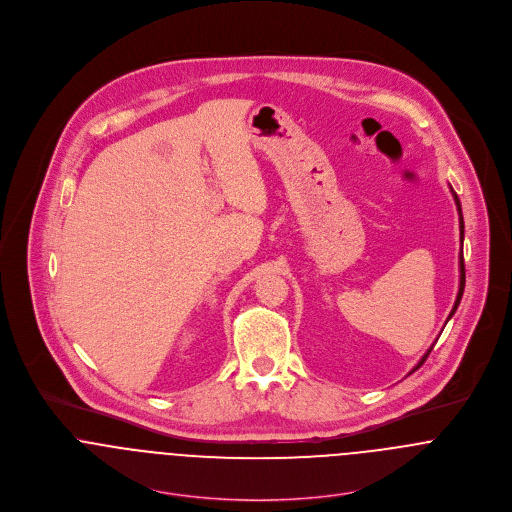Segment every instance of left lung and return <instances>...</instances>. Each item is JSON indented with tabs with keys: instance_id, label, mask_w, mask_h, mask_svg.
Segmentation results:
<instances>
[{
	"instance_id": "8db88e82",
	"label": "left lung",
	"mask_w": 512,
	"mask_h": 512,
	"mask_svg": "<svg viewBox=\"0 0 512 512\" xmlns=\"http://www.w3.org/2000/svg\"><path fill=\"white\" fill-rule=\"evenodd\" d=\"M451 193H453V199H455V205H457V213H459V230H461V244H463V215H461V203H459V199H457V195H455V191H453V189H451ZM463 290H465V264H463V248H461V254H459V292H457L455 303H453V309H451V313H449L447 321H449V319H451V315L455 313V309H457V305H459V301H461ZM432 349H434V345L428 349V353L422 357V361H420L418 365L414 366V370H418L420 366L426 363V359H428V355L432 353ZM414 370H412V372H414Z\"/></svg>"
}]
</instances>
